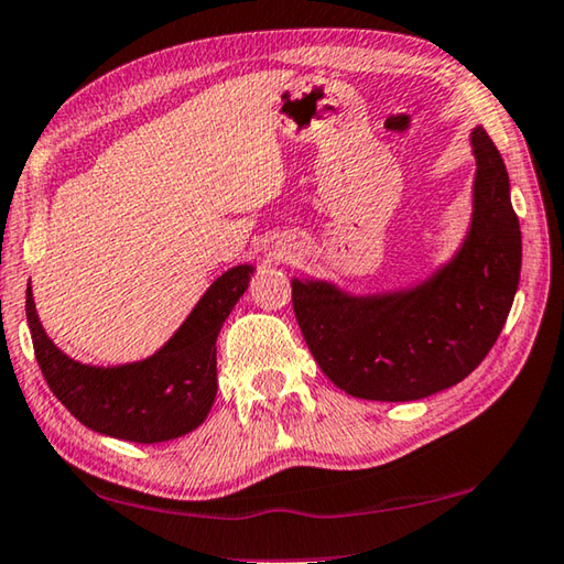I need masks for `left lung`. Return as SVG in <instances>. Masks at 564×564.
Instances as JSON below:
<instances>
[{"mask_svg":"<svg viewBox=\"0 0 564 564\" xmlns=\"http://www.w3.org/2000/svg\"><path fill=\"white\" fill-rule=\"evenodd\" d=\"M470 221L442 265L402 289L350 293L293 275V311L315 362L335 387L372 402H412L458 384L496 345L520 283L523 241L506 162L484 128Z\"/></svg>","mask_w":564,"mask_h":564,"instance_id":"left-lung-1","label":"left lung"}]
</instances>
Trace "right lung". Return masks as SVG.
<instances>
[{
    "label": "right lung",
    "mask_w": 564,
    "mask_h": 564,
    "mask_svg": "<svg viewBox=\"0 0 564 564\" xmlns=\"http://www.w3.org/2000/svg\"><path fill=\"white\" fill-rule=\"evenodd\" d=\"M253 271V263L224 271L155 355L108 367L78 362L51 340L29 283L26 321L51 392L80 424L122 442L160 444L194 432L217 397L219 330Z\"/></svg>",
    "instance_id": "1"
}]
</instances>
